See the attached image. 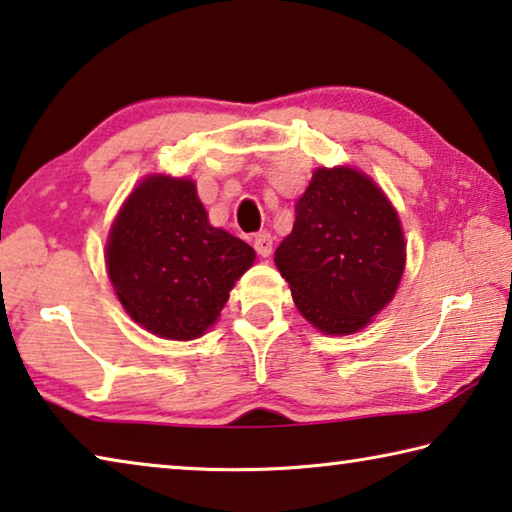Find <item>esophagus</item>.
<instances>
[{"label": "esophagus", "instance_id": "34e87169", "mask_svg": "<svg viewBox=\"0 0 512 512\" xmlns=\"http://www.w3.org/2000/svg\"><path fill=\"white\" fill-rule=\"evenodd\" d=\"M255 250L257 255L262 257H268L273 253V237L268 235V232H259V235L255 237Z\"/></svg>", "mask_w": 512, "mask_h": 512}]
</instances>
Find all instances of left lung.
Masks as SVG:
<instances>
[{"mask_svg":"<svg viewBox=\"0 0 512 512\" xmlns=\"http://www.w3.org/2000/svg\"><path fill=\"white\" fill-rule=\"evenodd\" d=\"M400 216L372 180L350 167H320L296 203L275 266L293 302L325 334H354L393 300L404 273Z\"/></svg>","mask_w":512,"mask_h":512,"instance_id":"8db88e82","label":"left lung"}]
</instances>
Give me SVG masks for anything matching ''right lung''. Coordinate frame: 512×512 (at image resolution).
<instances>
[{
    "instance_id": "add662e5",
    "label": "right lung",
    "mask_w": 512,
    "mask_h": 512,
    "mask_svg": "<svg viewBox=\"0 0 512 512\" xmlns=\"http://www.w3.org/2000/svg\"><path fill=\"white\" fill-rule=\"evenodd\" d=\"M253 262L246 241L210 225L189 178H144L106 244L110 282L128 316L173 341L203 336Z\"/></svg>"
}]
</instances>
